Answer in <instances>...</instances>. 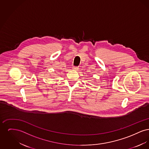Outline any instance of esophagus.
Masks as SVG:
<instances>
[{
    "mask_svg": "<svg viewBox=\"0 0 149 149\" xmlns=\"http://www.w3.org/2000/svg\"><path fill=\"white\" fill-rule=\"evenodd\" d=\"M72 69H73V70H78V67H77V66H73L72 67Z\"/></svg>",
    "mask_w": 149,
    "mask_h": 149,
    "instance_id": "1",
    "label": "esophagus"
}]
</instances>
